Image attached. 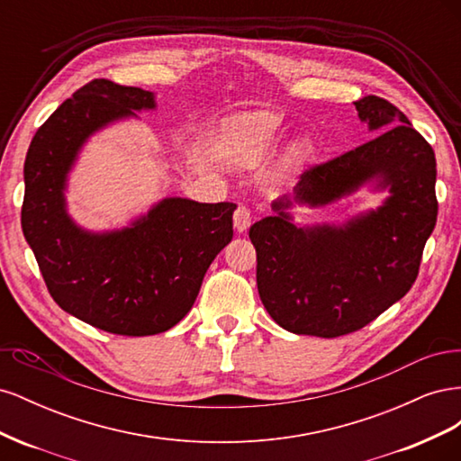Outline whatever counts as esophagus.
<instances>
[{"label": "esophagus", "instance_id": "esophagus-1", "mask_svg": "<svg viewBox=\"0 0 461 461\" xmlns=\"http://www.w3.org/2000/svg\"><path fill=\"white\" fill-rule=\"evenodd\" d=\"M232 221H234V229L239 232H244L249 229V225H252V212H249L248 205H239L236 207V212L232 215Z\"/></svg>", "mask_w": 461, "mask_h": 461}]
</instances>
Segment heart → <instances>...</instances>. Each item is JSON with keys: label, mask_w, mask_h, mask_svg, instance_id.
Listing matches in <instances>:
<instances>
[{"label": "heart", "mask_w": 461, "mask_h": 461, "mask_svg": "<svg viewBox=\"0 0 461 461\" xmlns=\"http://www.w3.org/2000/svg\"><path fill=\"white\" fill-rule=\"evenodd\" d=\"M283 140V119L276 113H248L230 122L225 136V153L240 167H254L267 159ZM303 156V146L292 149V158Z\"/></svg>", "instance_id": "obj_1"}]
</instances>
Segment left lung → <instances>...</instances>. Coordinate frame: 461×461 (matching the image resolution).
Returning <instances> with one entry per match:
<instances>
[{"label":"left lung","mask_w":461,"mask_h":461,"mask_svg":"<svg viewBox=\"0 0 461 461\" xmlns=\"http://www.w3.org/2000/svg\"><path fill=\"white\" fill-rule=\"evenodd\" d=\"M354 105L379 134L303 171L294 196L275 200V213L249 227L259 298L275 323L294 334L334 339L369 325L408 294L437 225L430 144L383 97L366 95ZM371 179L391 196L342 228H298L285 212L294 203L326 204Z\"/></svg>","instance_id":"left-lung-1"}]
</instances>
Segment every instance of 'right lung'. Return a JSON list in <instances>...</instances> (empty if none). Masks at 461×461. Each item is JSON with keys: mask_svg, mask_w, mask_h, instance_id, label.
Wrapping results in <instances>:
<instances>
[{"mask_svg": "<svg viewBox=\"0 0 461 461\" xmlns=\"http://www.w3.org/2000/svg\"><path fill=\"white\" fill-rule=\"evenodd\" d=\"M153 107L151 92L95 78L53 111L24 159L21 225L51 298L85 323L122 337L175 327L232 240L236 205L229 202L165 198L111 232H88L67 215L63 190L82 144L105 124Z\"/></svg>", "mask_w": 461, "mask_h": 461, "instance_id": "right-lung-1", "label": "right lung"}]
</instances>
